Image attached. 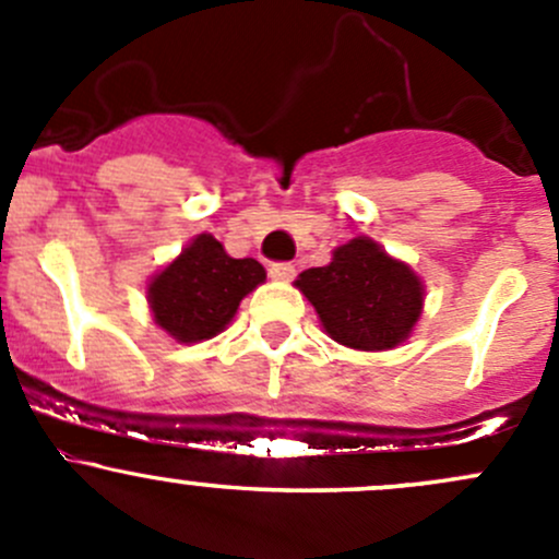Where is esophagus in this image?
Segmentation results:
<instances>
[{"label":"esophagus","instance_id":"esophagus-1","mask_svg":"<svg viewBox=\"0 0 559 559\" xmlns=\"http://www.w3.org/2000/svg\"><path fill=\"white\" fill-rule=\"evenodd\" d=\"M270 278H273V281H292V278H295V264H289V262L270 264Z\"/></svg>","mask_w":559,"mask_h":559}]
</instances>
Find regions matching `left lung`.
Listing matches in <instances>:
<instances>
[{
  "label": "left lung",
  "instance_id": "1",
  "mask_svg": "<svg viewBox=\"0 0 559 559\" xmlns=\"http://www.w3.org/2000/svg\"><path fill=\"white\" fill-rule=\"evenodd\" d=\"M295 286L326 335L357 352L397 348L425 308V281L365 235L337 246L324 267L297 275Z\"/></svg>",
  "mask_w": 559,
  "mask_h": 559
}]
</instances>
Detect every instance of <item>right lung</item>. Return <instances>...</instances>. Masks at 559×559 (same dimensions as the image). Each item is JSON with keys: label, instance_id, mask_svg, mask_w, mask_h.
Wrapping results in <instances>:
<instances>
[{"label": "right lung", "instance_id": "right-lung-1", "mask_svg": "<svg viewBox=\"0 0 559 559\" xmlns=\"http://www.w3.org/2000/svg\"><path fill=\"white\" fill-rule=\"evenodd\" d=\"M257 259H235L213 235L202 233L151 275L145 300L159 330L178 343H202L229 326L240 302L264 284Z\"/></svg>", "mask_w": 559, "mask_h": 559}]
</instances>
